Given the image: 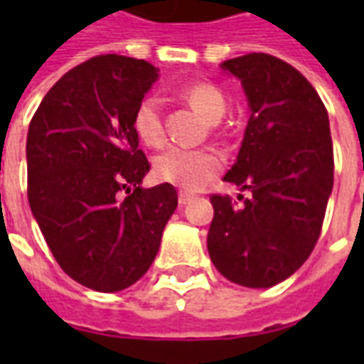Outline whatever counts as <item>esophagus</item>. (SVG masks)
Wrapping results in <instances>:
<instances>
[{
    "label": "esophagus",
    "instance_id": "obj_1",
    "mask_svg": "<svg viewBox=\"0 0 364 364\" xmlns=\"http://www.w3.org/2000/svg\"><path fill=\"white\" fill-rule=\"evenodd\" d=\"M193 200H194V194L185 193V191H181V193H179V204H181V205L191 204V202H193Z\"/></svg>",
    "mask_w": 364,
    "mask_h": 364
}]
</instances>
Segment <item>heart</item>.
<instances>
[{"mask_svg":"<svg viewBox=\"0 0 364 364\" xmlns=\"http://www.w3.org/2000/svg\"><path fill=\"white\" fill-rule=\"evenodd\" d=\"M183 104L208 122L213 134H219V121L227 113L228 102L221 88L210 81H194L179 88L177 92ZM132 126L136 136L149 147H159L164 141V113L162 105L153 96L145 98L136 105ZM223 162L213 151L198 149H168L156 156L153 166L154 177L162 183H170L183 191H194L221 171Z\"/></svg>","mask_w":364,"mask_h":364,"instance_id":"obj_1","label":"heart"}]
</instances>
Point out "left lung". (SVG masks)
Instances as JSON below:
<instances>
[{"mask_svg": "<svg viewBox=\"0 0 364 364\" xmlns=\"http://www.w3.org/2000/svg\"><path fill=\"white\" fill-rule=\"evenodd\" d=\"M247 96L238 159L225 181L249 191L238 200L211 194V262L230 282L266 289L304 264L321 234L334 181L328 115L299 70L264 53L223 62Z\"/></svg>", "mask_w": 364, "mask_h": 364, "instance_id": "obj_1", "label": "left lung"}]
</instances>
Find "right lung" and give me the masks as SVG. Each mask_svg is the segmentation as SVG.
Here are the masks:
<instances>
[{
	"label": "right lung",
	"instance_id": "obj_1",
	"mask_svg": "<svg viewBox=\"0 0 364 364\" xmlns=\"http://www.w3.org/2000/svg\"><path fill=\"white\" fill-rule=\"evenodd\" d=\"M159 79L145 60L100 54L56 81L30 122L28 200L60 268L100 293L130 287L153 264L177 208L151 170L132 117Z\"/></svg>",
	"mask_w": 364,
	"mask_h": 364
}]
</instances>
